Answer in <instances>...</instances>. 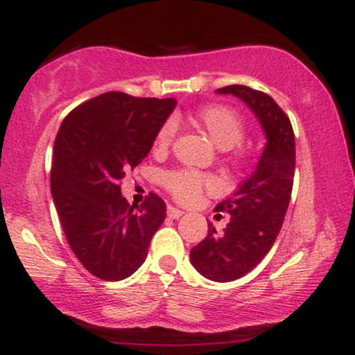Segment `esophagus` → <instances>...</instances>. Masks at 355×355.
<instances>
[{
    "instance_id": "34e87169",
    "label": "esophagus",
    "mask_w": 355,
    "mask_h": 355,
    "mask_svg": "<svg viewBox=\"0 0 355 355\" xmlns=\"http://www.w3.org/2000/svg\"><path fill=\"white\" fill-rule=\"evenodd\" d=\"M166 215H168L170 218H178V217H182L183 211L175 209V207H168V210H166Z\"/></svg>"
}]
</instances>
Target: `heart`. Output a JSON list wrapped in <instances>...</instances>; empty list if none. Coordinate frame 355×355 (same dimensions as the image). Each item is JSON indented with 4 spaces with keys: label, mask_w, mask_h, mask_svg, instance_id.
<instances>
[{
    "label": "heart",
    "mask_w": 355,
    "mask_h": 355,
    "mask_svg": "<svg viewBox=\"0 0 355 355\" xmlns=\"http://www.w3.org/2000/svg\"><path fill=\"white\" fill-rule=\"evenodd\" d=\"M190 120L195 126L203 130L218 148H234L235 153L232 155L230 160L235 165H242L245 162V153L237 146L245 137V121L235 110L225 105H207L191 113ZM173 135L175 123L172 120L165 121L155 135V152H165L172 144ZM214 183L215 180L210 175L193 172V170H172L162 175V185L180 203L195 202L203 193V190L214 187Z\"/></svg>",
    "instance_id": "obj_1"
}]
</instances>
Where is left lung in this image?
<instances>
[{
    "label": "left lung",
    "mask_w": 355,
    "mask_h": 355,
    "mask_svg": "<svg viewBox=\"0 0 355 355\" xmlns=\"http://www.w3.org/2000/svg\"><path fill=\"white\" fill-rule=\"evenodd\" d=\"M217 93H230L245 101L267 135L255 172L215 207V211L230 215L225 229L217 232L209 223V235L190 250L191 266L203 277L232 282L268 254L282 229L294 185L295 138L288 116L267 93L245 85H229Z\"/></svg>",
    "instance_id": "obj_1"
}]
</instances>
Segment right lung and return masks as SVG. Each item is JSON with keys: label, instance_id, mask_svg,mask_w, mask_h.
Listing matches in <instances>:
<instances>
[{"label": "right lung", "instance_id": "1", "mask_svg": "<svg viewBox=\"0 0 355 355\" xmlns=\"http://www.w3.org/2000/svg\"><path fill=\"white\" fill-rule=\"evenodd\" d=\"M173 98L108 92L68 113L53 148L51 195L73 254L89 274L116 282L145 262L150 240L166 215L150 191L140 209L120 183L152 150Z\"/></svg>", "mask_w": 355, "mask_h": 355}]
</instances>
